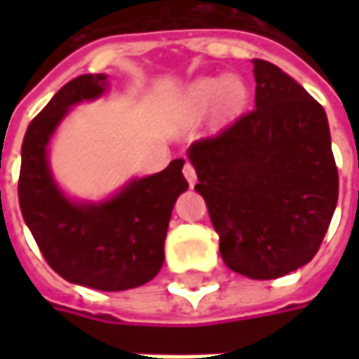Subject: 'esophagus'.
Here are the masks:
<instances>
[{
	"mask_svg": "<svg viewBox=\"0 0 359 359\" xmlns=\"http://www.w3.org/2000/svg\"><path fill=\"white\" fill-rule=\"evenodd\" d=\"M184 175H186V180L189 182V186H194V184H196L198 175H196V168H194V163H189V161H187L186 165H184Z\"/></svg>",
	"mask_w": 359,
	"mask_h": 359,
	"instance_id": "obj_1",
	"label": "esophagus"
}]
</instances>
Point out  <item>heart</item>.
Listing matches in <instances>:
<instances>
[{
	"label": "heart",
	"mask_w": 359,
	"mask_h": 359,
	"mask_svg": "<svg viewBox=\"0 0 359 359\" xmlns=\"http://www.w3.org/2000/svg\"><path fill=\"white\" fill-rule=\"evenodd\" d=\"M248 91L238 77H222V79H200L186 100V111L191 118H200L205 111H210L215 105L219 116L229 118L238 114L243 104H245Z\"/></svg>",
	"instance_id": "heart-1"
}]
</instances>
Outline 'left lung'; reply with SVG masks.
Returning a JSON list of instances; mask_svg holds the SVG:
<instances>
[{"label": "left lung", "mask_w": 359, "mask_h": 359, "mask_svg": "<svg viewBox=\"0 0 359 359\" xmlns=\"http://www.w3.org/2000/svg\"><path fill=\"white\" fill-rule=\"evenodd\" d=\"M255 107L187 156L231 271L273 280L318 254L338 203L322 105L280 67L254 60Z\"/></svg>", "instance_id": "1"}]
</instances>
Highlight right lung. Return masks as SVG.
<instances>
[{
    "label": "right lung",
    "instance_id": "right-lung-1",
    "mask_svg": "<svg viewBox=\"0 0 359 359\" xmlns=\"http://www.w3.org/2000/svg\"><path fill=\"white\" fill-rule=\"evenodd\" d=\"M105 79L104 74H86L67 81L32 119L21 145L18 196L49 268L72 283L121 292L158 276L173 203L187 182L180 158L100 205H77L63 198L51 180L46 147L69 105L102 95Z\"/></svg>",
    "mask_w": 359,
    "mask_h": 359
}]
</instances>
